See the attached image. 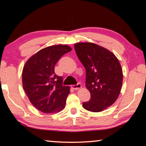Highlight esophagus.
I'll use <instances>...</instances> for the list:
<instances>
[{"mask_svg": "<svg viewBox=\"0 0 146 146\" xmlns=\"http://www.w3.org/2000/svg\"><path fill=\"white\" fill-rule=\"evenodd\" d=\"M82 88V86H81V84L80 83H78L76 85H72L71 86V88L73 89V90H78V89H80Z\"/></svg>", "mask_w": 146, "mask_h": 146, "instance_id": "1", "label": "esophagus"}]
</instances>
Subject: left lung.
I'll list each match as a JSON object with an SVG mask.
<instances>
[{"instance_id": "8db88e82", "label": "left lung", "mask_w": 146, "mask_h": 146, "mask_svg": "<svg viewBox=\"0 0 146 146\" xmlns=\"http://www.w3.org/2000/svg\"><path fill=\"white\" fill-rule=\"evenodd\" d=\"M74 47L86 69V87L91 94L83 108L91 112L102 111L119 96L123 80L120 64L112 52L96 44L78 42Z\"/></svg>"}]
</instances>
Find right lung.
Returning a JSON list of instances; mask_svg holds the SVG:
<instances>
[{"label": "right lung", "instance_id": "obj_1", "mask_svg": "<svg viewBox=\"0 0 146 146\" xmlns=\"http://www.w3.org/2000/svg\"><path fill=\"white\" fill-rule=\"evenodd\" d=\"M71 50L67 45L47 47L31 56L24 66V90L32 105L41 112L57 113L65 107L70 87L62 86V77L55 73V66Z\"/></svg>", "mask_w": 146, "mask_h": 146}]
</instances>
